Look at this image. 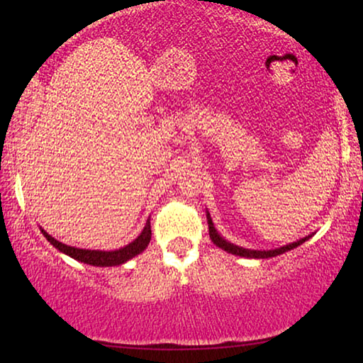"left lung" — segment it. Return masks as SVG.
Instances as JSON below:
<instances>
[{"mask_svg": "<svg viewBox=\"0 0 363 363\" xmlns=\"http://www.w3.org/2000/svg\"><path fill=\"white\" fill-rule=\"evenodd\" d=\"M206 216H208V225H210V237H211L213 243L216 245V247L225 250L227 253H232V255H235V256L255 257V259H266V257L279 256V255H281V253H285V251H290V250H293V248H296V247H299L301 243H304V242L307 240V238H309V237L301 238V240H298V242L290 243V245H286V247H281V248H277V250H269V251H255V250H247V248H240V247H237V245H233V243L225 242L223 237H219V235H218V232H216V229H214V227H213V223H211L210 214H206Z\"/></svg>", "mask_w": 363, "mask_h": 363, "instance_id": "1", "label": "left lung"}]
</instances>
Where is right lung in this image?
Returning <instances> with one entry per match:
<instances>
[{"label":"right lung","mask_w":363,"mask_h":363,"mask_svg":"<svg viewBox=\"0 0 363 363\" xmlns=\"http://www.w3.org/2000/svg\"><path fill=\"white\" fill-rule=\"evenodd\" d=\"M43 235L48 238V242L52 245V247H56L59 251H62V253L69 255L70 257L77 261H82L84 264H91V266H99V267H110V266H120V264L126 262L128 259H131V257L138 256L139 253H143V251L147 248V245L150 242V237H152V230H150V218L147 219L144 230L140 232V235L136 238V240L131 242L130 245H126V247H123L120 250H115V251H96V250H79L75 247H69V245H64L57 242L56 238L49 235L48 232L41 230Z\"/></svg>","instance_id":"add662e5"}]
</instances>
